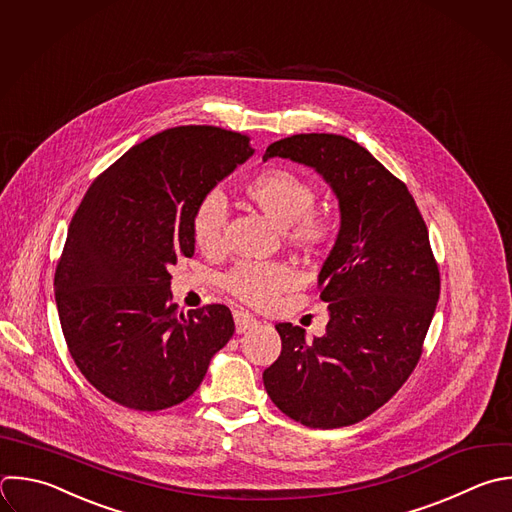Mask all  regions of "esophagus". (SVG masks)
<instances>
[{
  "mask_svg": "<svg viewBox=\"0 0 512 512\" xmlns=\"http://www.w3.org/2000/svg\"><path fill=\"white\" fill-rule=\"evenodd\" d=\"M234 322H236V332L238 334H244L246 330H250V328H254L258 324L256 318L252 314L244 312V310H236L234 312Z\"/></svg>",
  "mask_w": 512,
  "mask_h": 512,
  "instance_id": "esophagus-1",
  "label": "esophagus"
}]
</instances>
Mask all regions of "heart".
Returning a JSON list of instances; mask_svg holds the SVG:
<instances>
[{"instance_id":"1","label":"heart","mask_w":512,"mask_h":512,"mask_svg":"<svg viewBox=\"0 0 512 512\" xmlns=\"http://www.w3.org/2000/svg\"><path fill=\"white\" fill-rule=\"evenodd\" d=\"M246 198L306 254L324 252L334 238L330 220L314 214V186L286 168H268L244 186ZM226 200L220 192L204 196L192 216V238L200 252L216 254L222 248ZM292 284L282 264H240L224 276V288L250 306H268Z\"/></svg>"}]
</instances>
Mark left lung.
I'll use <instances>...</instances> for the list:
<instances>
[{
  "mask_svg": "<svg viewBox=\"0 0 512 512\" xmlns=\"http://www.w3.org/2000/svg\"><path fill=\"white\" fill-rule=\"evenodd\" d=\"M270 158L322 176L340 228L318 274L326 332L310 340L300 326L276 324L282 352L264 388L304 426H348L388 402L420 358L440 294L428 230L408 188L344 136H290L268 146Z\"/></svg>",
  "mask_w": 512,
  "mask_h": 512,
  "instance_id": "obj_1",
  "label": "left lung"
}]
</instances>
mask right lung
Listing matches in <instances>:
<instances>
[{
  "label": "right lung",
  "instance_id": "right-lung-1",
  "mask_svg": "<svg viewBox=\"0 0 512 512\" xmlns=\"http://www.w3.org/2000/svg\"><path fill=\"white\" fill-rule=\"evenodd\" d=\"M252 154L242 134L180 126L130 148L84 196L54 290L76 366L110 400L134 410L180 404L232 338L226 306L178 310L168 270L194 256L200 200Z\"/></svg>",
  "mask_w": 512,
  "mask_h": 512
}]
</instances>
